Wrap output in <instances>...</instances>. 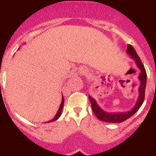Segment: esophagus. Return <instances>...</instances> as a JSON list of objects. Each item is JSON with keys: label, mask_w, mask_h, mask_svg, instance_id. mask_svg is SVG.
I'll return each instance as SVG.
<instances>
[{"label": "esophagus", "mask_w": 156, "mask_h": 156, "mask_svg": "<svg viewBox=\"0 0 156 156\" xmlns=\"http://www.w3.org/2000/svg\"><path fill=\"white\" fill-rule=\"evenodd\" d=\"M86 67H82V68L80 69V73H81V74H85V73H86Z\"/></svg>", "instance_id": "esophagus-1"}]
</instances>
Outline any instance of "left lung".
I'll list each match as a JSON object with an SVG mask.
<instances>
[{
    "instance_id": "obj_1",
    "label": "left lung",
    "mask_w": 156,
    "mask_h": 156,
    "mask_svg": "<svg viewBox=\"0 0 156 156\" xmlns=\"http://www.w3.org/2000/svg\"><path fill=\"white\" fill-rule=\"evenodd\" d=\"M126 52L128 55L131 56L133 60L136 63V67L140 70V73L138 76V79L140 80V86L138 89L139 92V96H138L137 101H136V104L134 107L127 112H107L104 111L101 107L97 104V101L93 97L91 96H89V99L90 102H91L92 109L94 112L95 115L100 120L105 122H110V123H119L122 122L126 121L129 118L133 115L138 110L139 108L141 107L142 104L144 100V93H145V88H146V82H147V74H146V70L144 67L143 63H141L140 57L138 56L137 53L135 51L134 48L130 44H128L126 48Z\"/></svg>"
}]
</instances>
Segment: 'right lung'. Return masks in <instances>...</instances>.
Returning <instances> with one entry per match:
<instances>
[{"mask_svg": "<svg viewBox=\"0 0 156 156\" xmlns=\"http://www.w3.org/2000/svg\"><path fill=\"white\" fill-rule=\"evenodd\" d=\"M63 104H64V99H63V97H62V101H61V104H60V106H59V109H58V112L57 113L55 114V117L52 119V120H50V121L46 122L45 123H48V122H53L55 121V120H57L59 118V116L61 115V112L62 110H63Z\"/></svg>", "mask_w": 156, "mask_h": 156, "instance_id": "obj_1", "label": "right lung"}]
</instances>
